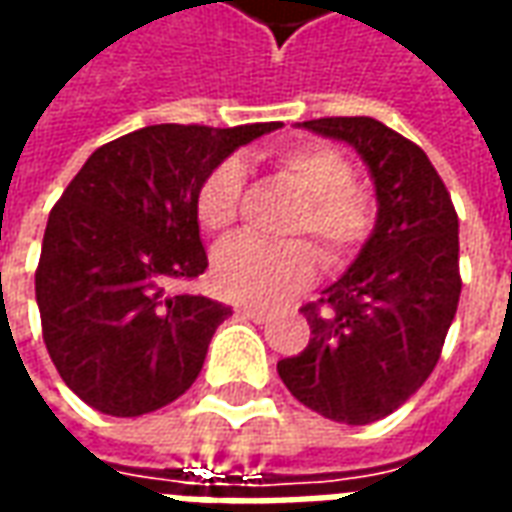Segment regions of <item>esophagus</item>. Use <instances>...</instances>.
Returning a JSON list of instances; mask_svg holds the SVG:
<instances>
[{
  "instance_id": "esophagus-1",
  "label": "esophagus",
  "mask_w": 512,
  "mask_h": 512,
  "mask_svg": "<svg viewBox=\"0 0 512 512\" xmlns=\"http://www.w3.org/2000/svg\"><path fill=\"white\" fill-rule=\"evenodd\" d=\"M235 315H238V318H246V321H255V323H266L268 321L266 310H260V307H246V304L235 307Z\"/></svg>"
}]
</instances>
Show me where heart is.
I'll return each mask as SVG.
<instances>
[{
  "label": "heart",
  "instance_id": "b5f03b06",
  "mask_svg": "<svg viewBox=\"0 0 512 512\" xmlns=\"http://www.w3.org/2000/svg\"><path fill=\"white\" fill-rule=\"evenodd\" d=\"M282 183L304 197L285 233L316 244L326 268L348 266L367 244L376 224V205L359 183L343 150L323 142H299L271 158ZM244 169L224 158L205 172L194 194L197 222L208 235H227L238 222ZM318 274V257L304 241L263 244L238 238L213 255V288L238 304L274 307L296 296Z\"/></svg>",
  "mask_w": 512,
  "mask_h": 512
}]
</instances>
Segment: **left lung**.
Instances as JSON below:
<instances>
[{"label":"left lung","mask_w":512,"mask_h":512,"mask_svg":"<svg viewBox=\"0 0 512 512\" xmlns=\"http://www.w3.org/2000/svg\"><path fill=\"white\" fill-rule=\"evenodd\" d=\"M301 128L362 156L378 219L351 268L301 307L310 343L277 370L321 417L367 425L403 406L439 362L461 299L458 213L425 150L373 117H321Z\"/></svg>","instance_id":"8db88e82"}]
</instances>
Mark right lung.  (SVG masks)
Listing matches in <instances>:
<instances>
[{
  "instance_id": "add662e5",
  "label": "right lung",
  "mask_w": 512,
  "mask_h": 512,
  "mask_svg": "<svg viewBox=\"0 0 512 512\" xmlns=\"http://www.w3.org/2000/svg\"><path fill=\"white\" fill-rule=\"evenodd\" d=\"M277 128H139L98 147L62 191L35 299L51 362L87 406L139 417L197 381L213 332L233 310L167 293L208 268L194 194L208 169Z\"/></svg>"
}]
</instances>
